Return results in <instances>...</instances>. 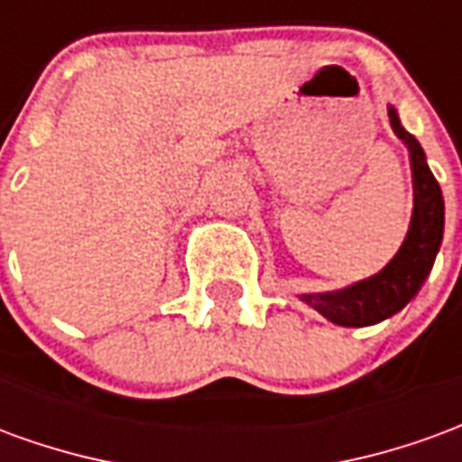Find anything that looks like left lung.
<instances>
[{
    "label": "left lung",
    "mask_w": 462,
    "mask_h": 462,
    "mask_svg": "<svg viewBox=\"0 0 462 462\" xmlns=\"http://www.w3.org/2000/svg\"><path fill=\"white\" fill-rule=\"evenodd\" d=\"M391 128L411 152V172H413V215L408 225V235L401 250L393 254L383 270L351 284L346 290L324 291V294H301L300 300L319 311L339 327H371L393 317L396 311L413 300L423 282L433 270V262L443 240L446 205L443 192L428 168L426 152L420 143L401 125L393 106H388Z\"/></svg>",
    "instance_id": "8db88e82"
}]
</instances>
